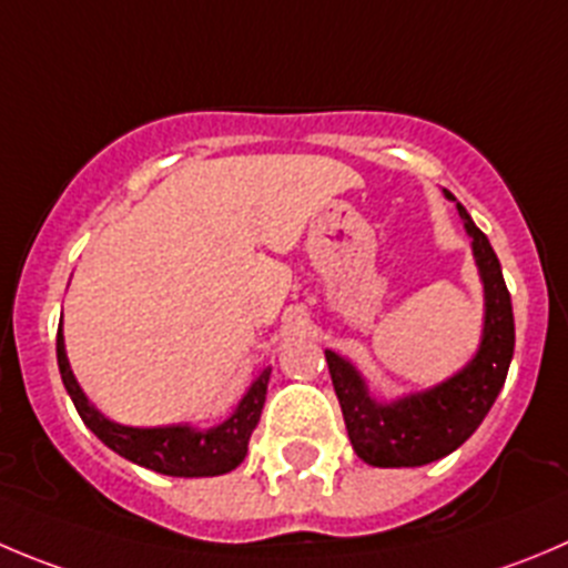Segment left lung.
I'll return each instance as SVG.
<instances>
[{
    "instance_id": "1",
    "label": "left lung",
    "mask_w": 568,
    "mask_h": 568,
    "mask_svg": "<svg viewBox=\"0 0 568 568\" xmlns=\"http://www.w3.org/2000/svg\"><path fill=\"white\" fill-rule=\"evenodd\" d=\"M443 194L457 203L452 192L443 189ZM457 212L463 229L471 236V253L485 295L483 337L477 354L457 374L426 390L382 398L371 393L368 382L356 371L354 362L326 348L328 374L343 407L351 446L356 457L368 466L415 468L452 455L477 432L507 379L513 345H516L510 293L488 236L474 225L471 214L460 203Z\"/></svg>"
}]
</instances>
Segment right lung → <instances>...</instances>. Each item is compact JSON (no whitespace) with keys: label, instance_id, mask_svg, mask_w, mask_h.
Returning a JSON list of instances; mask_svg holds the SVG:
<instances>
[{"label":"right lung","instance_id":"right-lung-1","mask_svg":"<svg viewBox=\"0 0 568 568\" xmlns=\"http://www.w3.org/2000/svg\"><path fill=\"white\" fill-rule=\"evenodd\" d=\"M58 368H61L63 387L78 407L83 424L105 443L108 449L136 466L150 468V471L166 474V477H220V474L234 471L245 460L247 440L262 418L270 371H258V376L251 382L240 404L231 409L229 418L203 429L194 424L128 426L102 415L74 379L67 343H63V323L58 326Z\"/></svg>","mask_w":568,"mask_h":568}]
</instances>
